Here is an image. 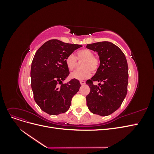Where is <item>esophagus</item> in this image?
I'll return each mask as SVG.
<instances>
[{
  "instance_id": "obj_1",
  "label": "esophagus",
  "mask_w": 154,
  "mask_h": 154,
  "mask_svg": "<svg viewBox=\"0 0 154 154\" xmlns=\"http://www.w3.org/2000/svg\"><path fill=\"white\" fill-rule=\"evenodd\" d=\"M80 84L82 85H84L85 84V81H83V80H81L80 82Z\"/></svg>"
}]
</instances>
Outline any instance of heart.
<instances>
[{
  "mask_svg": "<svg viewBox=\"0 0 154 154\" xmlns=\"http://www.w3.org/2000/svg\"><path fill=\"white\" fill-rule=\"evenodd\" d=\"M77 60L79 61L83 60L82 63L83 69L72 72L71 74V77L79 80H85L89 78L91 74V71L93 72H96L100 65V58L94 55L91 50L84 48L77 51L76 57L73 54H70L66 57V63L70 71H72L75 68Z\"/></svg>",
  "mask_w": 154,
  "mask_h": 154,
  "instance_id": "obj_1",
  "label": "heart"
}]
</instances>
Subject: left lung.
<instances>
[{"instance_id":"1","label":"left lung","mask_w":154,"mask_h":154,"mask_svg":"<svg viewBox=\"0 0 154 154\" xmlns=\"http://www.w3.org/2000/svg\"><path fill=\"white\" fill-rule=\"evenodd\" d=\"M86 48L98 53L100 65L95 75L86 82L90 93L87 105L92 113L109 116L122 105L127 93L128 68L123 51L109 42L87 44ZM100 83L95 86L93 83Z\"/></svg>"}]
</instances>
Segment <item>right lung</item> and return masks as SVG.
<instances>
[{
  "label": "right lung",
  "mask_w": 154,
  "mask_h": 154,
  "mask_svg": "<svg viewBox=\"0 0 154 154\" xmlns=\"http://www.w3.org/2000/svg\"><path fill=\"white\" fill-rule=\"evenodd\" d=\"M81 47L54 39L36 52L31 63V85L35 102L45 112L58 115L69 110L81 85L76 79L63 83L69 74L66 58Z\"/></svg>",
  "instance_id": "obj_1"
}]
</instances>
